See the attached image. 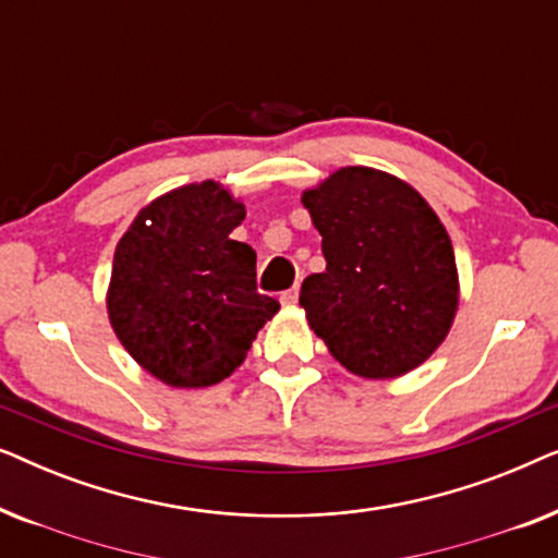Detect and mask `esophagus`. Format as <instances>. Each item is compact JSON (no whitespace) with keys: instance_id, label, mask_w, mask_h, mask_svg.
<instances>
[{"instance_id":"34e87169","label":"esophagus","mask_w":558,"mask_h":558,"mask_svg":"<svg viewBox=\"0 0 558 558\" xmlns=\"http://www.w3.org/2000/svg\"><path fill=\"white\" fill-rule=\"evenodd\" d=\"M281 304H287V307H292V304H296V300H300V287H292V289H287V292H281Z\"/></svg>"}]
</instances>
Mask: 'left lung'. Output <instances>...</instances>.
I'll return each mask as SVG.
<instances>
[{
    "label": "left lung",
    "instance_id": "1",
    "mask_svg": "<svg viewBox=\"0 0 558 558\" xmlns=\"http://www.w3.org/2000/svg\"><path fill=\"white\" fill-rule=\"evenodd\" d=\"M302 203L327 262L302 281L312 330L355 376L414 371L447 338L460 302L437 213L407 182L371 167H342L304 190Z\"/></svg>",
    "mask_w": 558,
    "mask_h": 558
}]
</instances>
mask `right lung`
<instances>
[{"instance_id":"1","label":"right lung","mask_w":558,"mask_h":558,"mask_svg":"<svg viewBox=\"0 0 558 558\" xmlns=\"http://www.w3.org/2000/svg\"><path fill=\"white\" fill-rule=\"evenodd\" d=\"M243 218L246 208L205 180L151 201L121 235L106 296L111 327L167 386L220 384L279 312L256 292V251L231 239Z\"/></svg>"}]
</instances>
